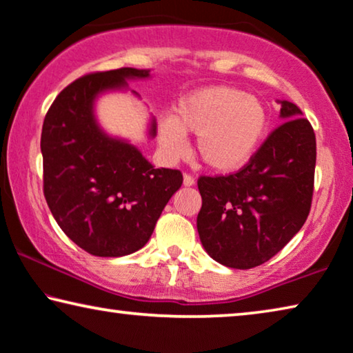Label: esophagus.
<instances>
[{"instance_id": "34e87169", "label": "esophagus", "mask_w": 353, "mask_h": 353, "mask_svg": "<svg viewBox=\"0 0 353 353\" xmlns=\"http://www.w3.org/2000/svg\"><path fill=\"white\" fill-rule=\"evenodd\" d=\"M194 183V177L192 174H183V185L192 187Z\"/></svg>"}]
</instances>
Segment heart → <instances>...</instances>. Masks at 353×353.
I'll return each instance as SVG.
<instances>
[{
    "label": "heart",
    "mask_w": 353,
    "mask_h": 353,
    "mask_svg": "<svg viewBox=\"0 0 353 353\" xmlns=\"http://www.w3.org/2000/svg\"><path fill=\"white\" fill-rule=\"evenodd\" d=\"M268 128V110L259 98L233 87L215 85L179 99L172 119L161 120L159 141L171 155L185 149L183 133L198 134L203 163L219 172L245 166L259 149Z\"/></svg>",
    "instance_id": "obj_1"
}]
</instances>
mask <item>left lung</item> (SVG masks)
I'll return each mask as SVG.
<instances>
[{
	"label": "left lung",
	"mask_w": 353,
	"mask_h": 353,
	"mask_svg": "<svg viewBox=\"0 0 353 353\" xmlns=\"http://www.w3.org/2000/svg\"><path fill=\"white\" fill-rule=\"evenodd\" d=\"M296 104L281 101L285 120L250 161L225 176H199V239L220 265L250 270L272 259L306 222L312 204L317 144Z\"/></svg>",
	"instance_id": "left-lung-1"
}]
</instances>
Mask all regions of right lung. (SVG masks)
Wrapping results in <instances>:
<instances>
[{
    "instance_id": "obj_1",
    "label": "right lung",
    "mask_w": 353,
    "mask_h": 353,
    "mask_svg": "<svg viewBox=\"0 0 353 353\" xmlns=\"http://www.w3.org/2000/svg\"><path fill=\"white\" fill-rule=\"evenodd\" d=\"M133 77H149V71L119 68L76 79L55 98L42 125L47 206L68 238L94 256H123L144 247L183 182L181 171L155 170L136 147L109 138L94 120V98Z\"/></svg>"
}]
</instances>
